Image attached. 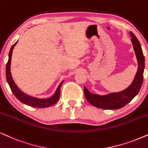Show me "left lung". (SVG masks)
<instances>
[{"instance_id":"8db88e82","label":"left lung","mask_w":148,"mask_h":148,"mask_svg":"<svg viewBox=\"0 0 148 148\" xmlns=\"http://www.w3.org/2000/svg\"><path fill=\"white\" fill-rule=\"evenodd\" d=\"M131 42L138 62V69L133 82L126 89L119 92L110 93L106 95H99L91 93L86 86L84 87L86 99L92 105L103 109H118L125 106L139 93L143 81L145 68V58L140 45L135 34L130 32Z\"/></svg>"}]
</instances>
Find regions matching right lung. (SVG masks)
<instances>
[{
    "label": "right lung",
    "instance_id": "obj_1",
    "mask_svg": "<svg viewBox=\"0 0 148 148\" xmlns=\"http://www.w3.org/2000/svg\"><path fill=\"white\" fill-rule=\"evenodd\" d=\"M16 43L13 44L11 46L10 51L9 53V60L8 62L7 63L6 65V78L7 83L9 84V87H10L11 91L15 95V97L18 99L20 102L28 105V106L32 107H36V108H44V107H49L50 106H52L58 102L60 98V87L62 84L63 83L62 81L61 83L59 84L58 87L54 95L52 97L47 98V99H38V98H35L31 96H29L26 95V93L23 92L18 87L13 81L12 75L11 73V56H12L13 49L14 48L15 45H16Z\"/></svg>",
    "mask_w": 148,
    "mask_h": 148
}]
</instances>
